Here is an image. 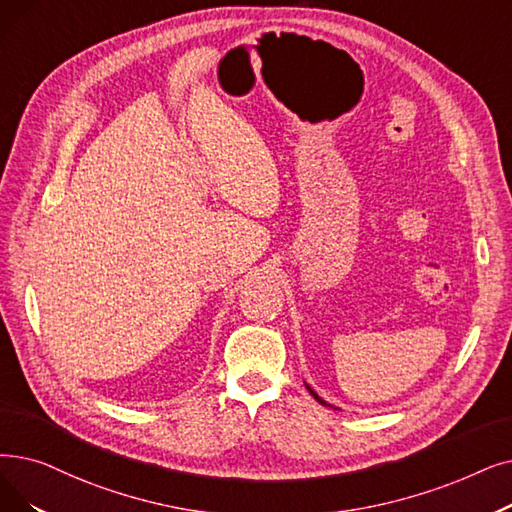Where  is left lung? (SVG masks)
Masks as SVG:
<instances>
[{
	"label": "left lung",
	"mask_w": 512,
	"mask_h": 512,
	"mask_svg": "<svg viewBox=\"0 0 512 512\" xmlns=\"http://www.w3.org/2000/svg\"><path fill=\"white\" fill-rule=\"evenodd\" d=\"M305 387H307V391H309V393H311V395H314V397H316V399H318V402H320V404H322V406H330V404H328V402H324V399H322V397H320V395H318V393H316V391H314V389H311V387H309V385H307V383H305ZM330 408H335V406H330ZM335 410H339V408H335Z\"/></svg>",
	"instance_id": "8db88e82"
}]
</instances>
